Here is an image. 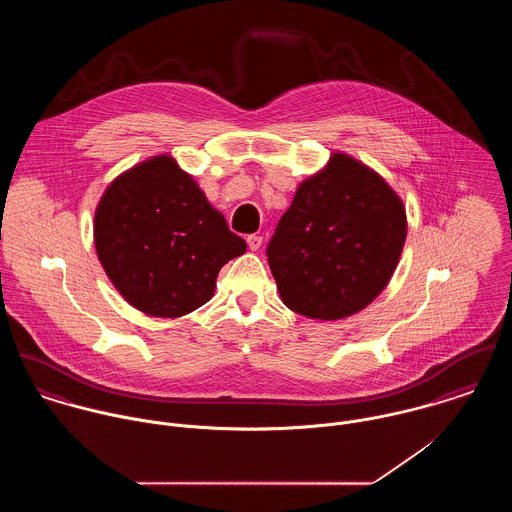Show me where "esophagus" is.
Returning a JSON list of instances; mask_svg holds the SVG:
<instances>
[{
	"instance_id": "1",
	"label": "esophagus",
	"mask_w": 512,
	"mask_h": 512,
	"mask_svg": "<svg viewBox=\"0 0 512 512\" xmlns=\"http://www.w3.org/2000/svg\"><path fill=\"white\" fill-rule=\"evenodd\" d=\"M246 242H248V248H250V250H258V248L262 246V236L250 234V236L246 238Z\"/></svg>"
}]
</instances>
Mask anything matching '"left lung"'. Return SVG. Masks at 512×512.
<instances>
[{
	"mask_svg": "<svg viewBox=\"0 0 512 512\" xmlns=\"http://www.w3.org/2000/svg\"><path fill=\"white\" fill-rule=\"evenodd\" d=\"M406 228L404 205L388 183L333 153L297 187L266 248L282 301L321 321L365 309L392 278Z\"/></svg>",
	"mask_w": 512,
	"mask_h": 512,
	"instance_id": "1",
	"label": "left lung"
}]
</instances>
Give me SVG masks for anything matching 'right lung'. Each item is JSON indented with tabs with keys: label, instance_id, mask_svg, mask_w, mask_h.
Segmentation results:
<instances>
[{
	"label": "right lung",
	"instance_id": "1",
	"mask_svg": "<svg viewBox=\"0 0 512 512\" xmlns=\"http://www.w3.org/2000/svg\"><path fill=\"white\" fill-rule=\"evenodd\" d=\"M94 244L114 288L153 317H181L207 303L220 268L246 252V242L169 155L110 183L96 209Z\"/></svg>",
	"mask_w": 512,
	"mask_h": 512
}]
</instances>
